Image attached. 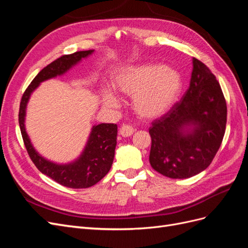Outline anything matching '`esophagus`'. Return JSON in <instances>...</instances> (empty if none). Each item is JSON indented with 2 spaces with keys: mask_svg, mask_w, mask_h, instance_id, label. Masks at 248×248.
<instances>
[{
  "mask_svg": "<svg viewBox=\"0 0 248 248\" xmlns=\"http://www.w3.org/2000/svg\"><path fill=\"white\" fill-rule=\"evenodd\" d=\"M134 133L133 126L130 124H123L121 130H119V134H121L123 137H130Z\"/></svg>",
  "mask_w": 248,
  "mask_h": 248,
  "instance_id": "1",
  "label": "esophagus"
}]
</instances>
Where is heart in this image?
<instances>
[{
	"instance_id": "b5f03b06",
	"label": "heart",
	"mask_w": 248,
	"mask_h": 248,
	"mask_svg": "<svg viewBox=\"0 0 248 248\" xmlns=\"http://www.w3.org/2000/svg\"><path fill=\"white\" fill-rule=\"evenodd\" d=\"M115 89L133 97V108L140 117L153 119L165 114L179 93L180 77L172 69L162 65L129 67L114 78ZM102 101L108 107H116L117 94L109 89L102 93Z\"/></svg>"
}]
</instances>
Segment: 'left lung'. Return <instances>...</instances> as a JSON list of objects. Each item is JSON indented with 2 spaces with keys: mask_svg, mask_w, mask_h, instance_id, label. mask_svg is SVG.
Here are the masks:
<instances>
[{
  "mask_svg": "<svg viewBox=\"0 0 248 248\" xmlns=\"http://www.w3.org/2000/svg\"><path fill=\"white\" fill-rule=\"evenodd\" d=\"M227 103L217 78L193 59L188 90L180 102L149 127V163L164 176L189 178L208 167L220 147Z\"/></svg>",
  "mask_w": 248,
  "mask_h": 248,
  "instance_id": "left-lung-1",
  "label": "left lung"
}]
</instances>
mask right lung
Masks as SVG:
<instances>
[{"label":"right lung","mask_w":248,"mask_h":248,"mask_svg":"<svg viewBox=\"0 0 248 248\" xmlns=\"http://www.w3.org/2000/svg\"><path fill=\"white\" fill-rule=\"evenodd\" d=\"M93 51L94 50L92 49L62 55L42 69L23 93L19 107L18 122L20 132L31 159L40 172L47 175L60 185L71 188L91 187L98 183L109 172L114 158L117 125L114 124H100L93 125L81 155L73 162L58 164L43 157L31 144L25 124L27 105L31 93L37 89L40 83L63 75L72 67L80 62L82 59L90 57Z\"/></svg>","instance_id":"obj_1"}]
</instances>
